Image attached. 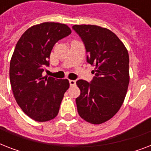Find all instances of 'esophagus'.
<instances>
[{"mask_svg":"<svg viewBox=\"0 0 151 151\" xmlns=\"http://www.w3.org/2000/svg\"><path fill=\"white\" fill-rule=\"evenodd\" d=\"M69 82H70V86H74V85H76L75 80H70L69 81Z\"/></svg>","mask_w":151,"mask_h":151,"instance_id":"esophagus-1","label":"esophagus"}]
</instances>
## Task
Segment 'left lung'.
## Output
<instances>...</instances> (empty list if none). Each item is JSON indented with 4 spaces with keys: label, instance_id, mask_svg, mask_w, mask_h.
I'll return each mask as SVG.
<instances>
[{
    "label": "left lung",
    "instance_id": "1",
    "mask_svg": "<svg viewBox=\"0 0 151 151\" xmlns=\"http://www.w3.org/2000/svg\"><path fill=\"white\" fill-rule=\"evenodd\" d=\"M88 53L87 62L95 66L91 82L78 80L81 90L76 99L78 112L91 124L112 118L124 102L129 84L128 50L117 35L95 25H74Z\"/></svg>",
    "mask_w": 151,
    "mask_h": 151
}]
</instances>
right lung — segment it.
<instances>
[{"mask_svg":"<svg viewBox=\"0 0 151 151\" xmlns=\"http://www.w3.org/2000/svg\"><path fill=\"white\" fill-rule=\"evenodd\" d=\"M70 34L66 24L43 22L26 30L15 45L10 62L11 86L18 105L36 122L56 117L70 87L67 79L43 77L42 73L49 66L55 44Z\"/></svg>","mask_w":151,"mask_h":151,"instance_id":"1","label":"right lung"}]
</instances>
